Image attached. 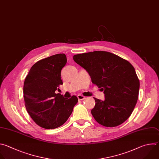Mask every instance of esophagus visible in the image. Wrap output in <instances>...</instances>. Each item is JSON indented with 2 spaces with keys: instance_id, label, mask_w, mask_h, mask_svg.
Masks as SVG:
<instances>
[{
  "instance_id": "esophagus-1",
  "label": "esophagus",
  "mask_w": 159,
  "mask_h": 159,
  "mask_svg": "<svg viewBox=\"0 0 159 159\" xmlns=\"http://www.w3.org/2000/svg\"><path fill=\"white\" fill-rule=\"evenodd\" d=\"M78 99L79 100H83L85 99V97L83 96V95H81V94H78Z\"/></svg>"
}]
</instances>
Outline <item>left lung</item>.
I'll return each instance as SVG.
<instances>
[{"label": "left lung", "instance_id": "1", "mask_svg": "<svg viewBox=\"0 0 159 159\" xmlns=\"http://www.w3.org/2000/svg\"><path fill=\"white\" fill-rule=\"evenodd\" d=\"M74 61L85 69L91 82L104 91L105 100L94 98L91 113L98 123L114 127L127 120L139 98L140 81L130 63L113 53L96 51L76 54Z\"/></svg>", "mask_w": 159, "mask_h": 159}]
</instances>
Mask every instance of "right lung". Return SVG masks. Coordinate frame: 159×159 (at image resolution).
<instances>
[{"instance_id": "add662e5", "label": "right lung", "mask_w": 159, "mask_h": 159, "mask_svg": "<svg viewBox=\"0 0 159 159\" xmlns=\"http://www.w3.org/2000/svg\"><path fill=\"white\" fill-rule=\"evenodd\" d=\"M67 62L65 54L41 59L31 67L23 87L25 108L34 121L46 129H54L64 124L78 103L73 95L65 98L55 93L62 84L61 71Z\"/></svg>"}]
</instances>
